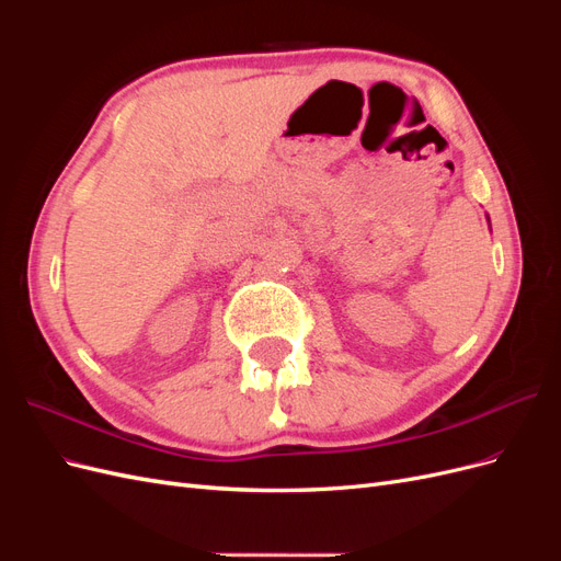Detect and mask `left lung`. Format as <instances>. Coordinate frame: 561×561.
I'll use <instances>...</instances> for the list:
<instances>
[{
    "label": "left lung",
    "mask_w": 561,
    "mask_h": 561,
    "mask_svg": "<svg viewBox=\"0 0 561 561\" xmlns=\"http://www.w3.org/2000/svg\"><path fill=\"white\" fill-rule=\"evenodd\" d=\"M486 219H489V217H486Z\"/></svg>",
    "instance_id": "8db88e82"
}]
</instances>
